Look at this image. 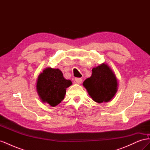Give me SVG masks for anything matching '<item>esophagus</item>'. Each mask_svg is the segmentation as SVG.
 <instances>
[{
  "label": "esophagus",
  "mask_w": 150,
  "mask_h": 150,
  "mask_svg": "<svg viewBox=\"0 0 150 150\" xmlns=\"http://www.w3.org/2000/svg\"><path fill=\"white\" fill-rule=\"evenodd\" d=\"M75 81L78 84H81V83H82V79L81 78H77L75 79Z\"/></svg>",
  "instance_id": "esophagus-1"
}]
</instances>
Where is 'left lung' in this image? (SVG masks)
I'll use <instances>...</instances> for the list:
<instances>
[{"instance_id":"left-lung-1","label":"left lung","mask_w":150,"mask_h":150,"mask_svg":"<svg viewBox=\"0 0 150 150\" xmlns=\"http://www.w3.org/2000/svg\"><path fill=\"white\" fill-rule=\"evenodd\" d=\"M92 71L91 76L83 83L89 96L98 103L110 101L117 91L115 74L105 64L93 68Z\"/></svg>"}]
</instances>
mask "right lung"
Returning a JSON list of instances; mask_svg holds the SVG:
<instances>
[{"label": "right lung", "instance_id": "add662e5", "mask_svg": "<svg viewBox=\"0 0 150 150\" xmlns=\"http://www.w3.org/2000/svg\"><path fill=\"white\" fill-rule=\"evenodd\" d=\"M71 84V81L64 79L59 69L48 67L39 76L36 86L42 101L56 106L64 99L66 89Z\"/></svg>", "mask_w": 150, "mask_h": 150}]
</instances>
